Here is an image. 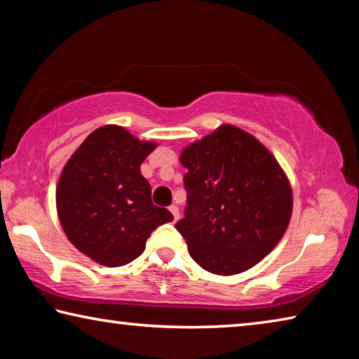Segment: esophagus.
Here are the masks:
<instances>
[{
  "label": "esophagus",
  "instance_id": "esophagus-1",
  "mask_svg": "<svg viewBox=\"0 0 359 359\" xmlns=\"http://www.w3.org/2000/svg\"><path fill=\"white\" fill-rule=\"evenodd\" d=\"M169 210H171V214H172V217H174V222H177L179 220V208L177 205H169Z\"/></svg>",
  "mask_w": 359,
  "mask_h": 359
}]
</instances>
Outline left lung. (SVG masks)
Returning <instances> with one entry per match:
<instances>
[{
  "label": "left lung",
  "mask_w": 359,
  "mask_h": 359,
  "mask_svg": "<svg viewBox=\"0 0 359 359\" xmlns=\"http://www.w3.org/2000/svg\"><path fill=\"white\" fill-rule=\"evenodd\" d=\"M185 217L175 223L191 258L217 276L250 269L288 228L293 193L274 155L257 137L222 125L182 150Z\"/></svg>",
  "instance_id": "8db88e82"
}]
</instances>
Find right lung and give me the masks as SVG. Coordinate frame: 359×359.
Wrapping results in <instances>:
<instances>
[{"label": "right lung", "instance_id": "right-lung-1", "mask_svg": "<svg viewBox=\"0 0 359 359\" xmlns=\"http://www.w3.org/2000/svg\"><path fill=\"white\" fill-rule=\"evenodd\" d=\"M155 142L117 125L95 130L63 168L57 210L65 234L96 263L118 267L144 252L151 231L172 214L151 203L141 165Z\"/></svg>", "mask_w": 359, "mask_h": 359}]
</instances>
